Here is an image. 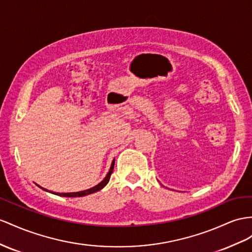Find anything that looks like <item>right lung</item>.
Segmentation results:
<instances>
[{
  "instance_id": "add662e5",
  "label": "right lung",
  "mask_w": 252,
  "mask_h": 252,
  "mask_svg": "<svg viewBox=\"0 0 252 252\" xmlns=\"http://www.w3.org/2000/svg\"><path fill=\"white\" fill-rule=\"evenodd\" d=\"M114 165H115V159L113 160L112 166H111V169H109V171H108V173L106 175V177L104 178V180H103L102 182H100L98 185L94 186L93 189H89L83 190V191H76V192H62V193H60V192H57V193L53 192V193H55V195H59V196H63V197H82V196H86V195H89V193H93V192L98 191V190H100V189H102L103 188H104V186L108 183L109 179H111V176H112V173H113V170H114ZM44 190H47V189H44Z\"/></svg>"
}]
</instances>
